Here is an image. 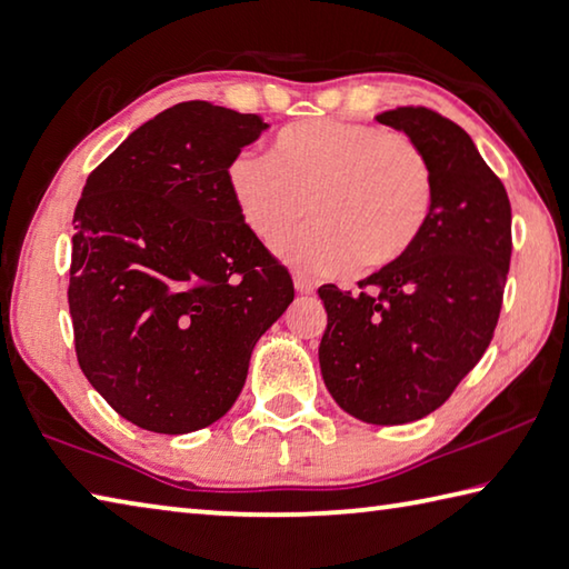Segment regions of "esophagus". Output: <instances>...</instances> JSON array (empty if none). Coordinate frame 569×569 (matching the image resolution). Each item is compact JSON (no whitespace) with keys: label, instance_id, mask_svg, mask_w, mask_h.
<instances>
[{"label":"esophagus","instance_id":"esophagus-1","mask_svg":"<svg viewBox=\"0 0 569 569\" xmlns=\"http://www.w3.org/2000/svg\"><path fill=\"white\" fill-rule=\"evenodd\" d=\"M295 289L299 295H312L315 292V282L307 280L302 274H295Z\"/></svg>","mask_w":569,"mask_h":569}]
</instances>
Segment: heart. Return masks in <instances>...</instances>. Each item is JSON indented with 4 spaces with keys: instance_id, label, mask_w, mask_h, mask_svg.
<instances>
[{
    "instance_id": "b5f03b06",
    "label": "heart",
    "mask_w": 569,
    "mask_h": 569,
    "mask_svg": "<svg viewBox=\"0 0 569 569\" xmlns=\"http://www.w3.org/2000/svg\"><path fill=\"white\" fill-rule=\"evenodd\" d=\"M234 208L257 240L309 274H341L357 260L386 267L413 248L436 206V173L413 138L389 128L307 118L274 136L267 158L242 151L224 170Z\"/></svg>"
}]
</instances>
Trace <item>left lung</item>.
Returning a JSON list of instances; mask_svg holds the SVG:
<instances>
[{
    "mask_svg": "<svg viewBox=\"0 0 569 569\" xmlns=\"http://www.w3.org/2000/svg\"><path fill=\"white\" fill-rule=\"evenodd\" d=\"M377 121L423 148L436 206L413 248L357 292L319 287V367L347 413L399 426L443 406L486 353L508 280L512 216L506 186L451 118L401 106Z\"/></svg>",
    "mask_w": 569,
    "mask_h": 569,
    "instance_id": "obj_1",
    "label": "left lung"
}]
</instances>
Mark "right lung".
Listing matches in <instances>:
<instances>
[{
	"label": "right lung",
	"mask_w": 569,
	"mask_h": 569,
	"mask_svg": "<svg viewBox=\"0 0 569 569\" xmlns=\"http://www.w3.org/2000/svg\"><path fill=\"white\" fill-rule=\"evenodd\" d=\"M264 128L257 113L176 103L91 170L73 210L79 367L146 431L190 433L228 413L257 339L295 299L224 178Z\"/></svg>",
	"instance_id": "right-lung-1"
}]
</instances>
